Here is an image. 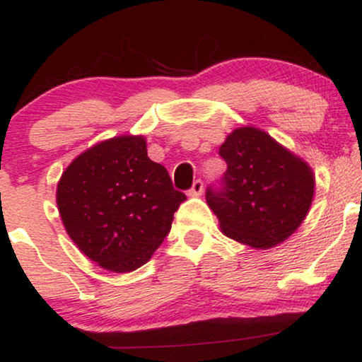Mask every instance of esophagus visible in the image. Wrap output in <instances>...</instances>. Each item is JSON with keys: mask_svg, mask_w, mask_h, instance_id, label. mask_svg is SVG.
<instances>
[{"mask_svg": "<svg viewBox=\"0 0 362 362\" xmlns=\"http://www.w3.org/2000/svg\"><path fill=\"white\" fill-rule=\"evenodd\" d=\"M202 190H204V182H202L201 178H197V180H194L192 187H190L189 195H192V197H197V195L202 194Z\"/></svg>", "mask_w": 362, "mask_h": 362, "instance_id": "1", "label": "esophagus"}]
</instances>
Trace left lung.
<instances>
[{
	"mask_svg": "<svg viewBox=\"0 0 362 362\" xmlns=\"http://www.w3.org/2000/svg\"><path fill=\"white\" fill-rule=\"evenodd\" d=\"M228 170L206 190L224 235L271 248L308 214L315 178L308 165L255 127H240L219 148Z\"/></svg>",
	"mask_w": 362,
	"mask_h": 362,
	"instance_id": "left-lung-1",
	"label": "left lung"
}]
</instances>
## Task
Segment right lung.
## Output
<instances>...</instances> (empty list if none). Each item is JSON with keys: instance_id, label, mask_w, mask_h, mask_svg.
Listing matches in <instances>:
<instances>
[{"instance_id": "right-lung-1", "label": "right lung", "mask_w": 362, "mask_h": 362, "mask_svg": "<svg viewBox=\"0 0 362 362\" xmlns=\"http://www.w3.org/2000/svg\"><path fill=\"white\" fill-rule=\"evenodd\" d=\"M184 201L167 168L148 158L141 136H120L90 148L57 184V207L68 235L88 259L112 272L146 264Z\"/></svg>"}]
</instances>
